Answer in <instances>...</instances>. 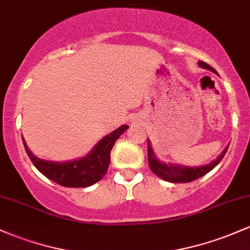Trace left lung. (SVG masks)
Masks as SVG:
<instances>
[{
    "label": "left lung",
    "instance_id": "1",
    "mask_svg": "<svg viewBox=\"0 0 250 250\" xmlns=\"http://www.w3.org/2000/svg\"><path fill=\"white\" fill-rule=\"evenodd\" d=\"M198 65L203 68H208V70L212 71V72H216L210 65H208L207 62H199ZM148 141V164H149V168L153 173L160 177L161 179L166 180V182L169 183H190L192 180H196L198 178L203 177L207 173H209L211 169L215 168L216 166L221 163V160L223 159V156L226 155L228 147L226 149L219 154L217 159L212 161V163L208 164L205 166L201 167H188L183 165H169V164L161 163L160 160L156 159V156L153 152L152 147H150V141L147 139Z\"/></svg>",
    "mask_w": 250,
    "mask_h": 250
}]
</instances>
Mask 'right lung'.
<instances>
[{
	"instance_id": "obj_1",
	"label": "right lung",
	"mask_w": 250,
	"mask_h": 250,
	"mask_svg": "<svg viewBox=\"0 0 250 250\" xmlns=\"http://www.w3.org/2000/svg\"><path fill=\"white\" fill-rule=\"evenodd\" d=\"M129 127L127 125H121L109 135L104 136L89 154L66 163H54V161H46L37 158L28 149L23 139L22 141L24 149L32 160L33 165L45 177L65 188H87L100 182L105 175L110 164L112 147L116 140Z\"/></svg>"
}]
</instances>
